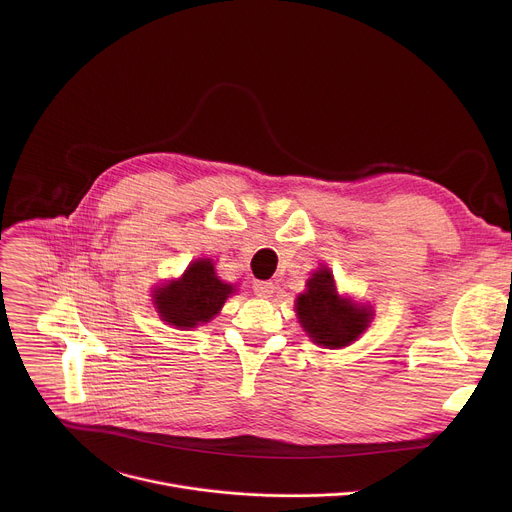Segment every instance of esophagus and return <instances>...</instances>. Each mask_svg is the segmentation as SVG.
I'll list each match as a JSON object with an SVG mask.
<instances>
[{
	"instance_id": "34e87169",
	"label": "esophagus",
	"mask_w": 512,
	"mask_h": 512,
	"mask_svg": "<svg viewBox=\"0 0 512 512\" xmlns=\"http://www.w3.org/2000/svg\"><path fill=\"white\" fill-rule=\"evenodd\" d=\"M253 291L259 298H271V294L275 291V285L271 281H253Z\"/></svg>"
}]
</instances>
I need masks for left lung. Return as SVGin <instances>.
<instances>
[{"mask_svg":"<svg viewBox=\"0 0 512 512\" xmlns=\"http://www.w3.org/2000/svg\"><path fill=\"white\" fill-rule=\"evenodd\" d=\"M296 312L310 338L326 348L354 342L371 322V312L342 300L330 269H320L308 279V291L298 298Z\"/></svg>","mask_w":512,"mask_h":512,"instance_id":"8db88e82","label":"left lung"}]
</instances>
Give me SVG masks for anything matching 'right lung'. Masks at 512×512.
<instances>
[{
    "instance_id": "1",
    "label": "right lung",
    "mask_w": 512,
    "mask_h": 512,
    "mask_svg": "<svg viewBox=\"0 0 512 512\" xmlns=\"http://www.w3.org/2000/svg\"><path fill=\"white\" fill-rule=\"evenodd\" d=\"M229 294H233V285L216 277L210 259H198L184 271L182 279L156 291V306L168 324L194 328L216 316Z\"/></svg>"
}]
</instances>
